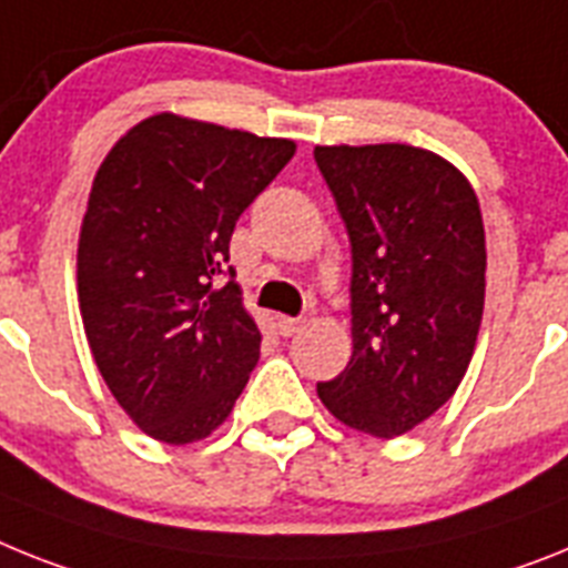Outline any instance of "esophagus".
<instances>
[{"label":"esophagus","mask_w":568,"mask_h":568,"mask_svg":"<svg viewBox=\"0 0 568 568\" xmlns=\"http://www.w3.org/2000/svg\"><path fill=\"white\" fill-rule=\"evenodd\" d=\"M304 322L302 318H290V316H278V333L281 336H295V333L302 331Z\"/></svg>","instance_id":"obj_1"}]
</instances>
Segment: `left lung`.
<instances>
[{"mask_svg":"<svg viewBox=\"0 0 568 568\" xmlns=\"http://www.w3.org/2000/svg\"><path fill=\"white\" fill-rule=\"evenodd\" d=\"M353 250V356L318 399L347 428L394 439L463 382L486 307V230L450 160L408 143L316 145Z\"/></svg>","mask_w":568,"mask_h":568,"instance_id":"1","label":"left lung"}]
</instances>
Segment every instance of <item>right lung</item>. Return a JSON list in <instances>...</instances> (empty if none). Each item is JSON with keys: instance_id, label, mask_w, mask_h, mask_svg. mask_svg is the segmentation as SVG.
I'll use <instances>...</instances> for the list:
<instances>
[{"instance_id": "1", "label": "right lung", "mask_w": 568, "mask_h": 568, "mask_svg": "<svg viewBox=\"0 0 568 568\" xmlns=\"http://www.w3.org/2000/svg\"><path fill=\"white\" fill-rule=\"evenodd\" d=\"M293 154L287 138L160 111L97 169L77 244L82 327L111 396L152 439H206L250 382L258 324L217 275L235 221Z\"/></svg>"}]
</instances>
